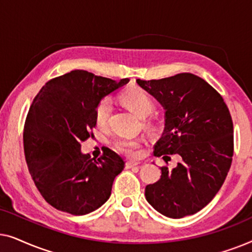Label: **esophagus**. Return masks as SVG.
<instances>
[{
    "label": "esophagus",
    "instance_id": "1",
    "mask_svg": "<svg viewBox=\"0 0 252 252\" xmlns=\"http://www.w3.org/2000/svg\"><path fill=\"white\" fill-rule=\"evenodd\" d=\"M137 165H139V163H136V161H126L125 166L126 168H132L134 166H137Z\"/></svg>",
    "mask_w": 252,
    "mask_h": 252
}]
</instances>
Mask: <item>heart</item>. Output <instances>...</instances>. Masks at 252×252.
Here are the masks:
<instances>
[{"label":"heart","instance_id":"1","mask_svg":"<svg viewBox=\"0 0 252 252\" xmlns=\"http://www.w3.org/2000/svg\"><path fill=\"white\" fill-rule=\"evenodd\" d=\"M120 99L128 108L130 111L135 113L136 116L144 118L154 112L156 108V103L151 96L139 87H132L126 89L122 93ZM112 112V102L110 98H102L97 103L95 108V122L99 127H105L108 125L110 116ZM151 126L153 124L148 123ZM142 142L139 139H128V137H122L115 142V148L117 151L122 153L128 157H137L140 155V149Z\"/></svg>","mask_w":252,"mask_h":252}]
</instances>
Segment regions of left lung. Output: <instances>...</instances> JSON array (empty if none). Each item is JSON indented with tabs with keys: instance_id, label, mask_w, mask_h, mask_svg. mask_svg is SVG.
Instances as JSON below:
<instances>
[{
	"instance_id": "8db88e82",
	"label": "left lung",
	"mask_w": 252,
	"mask_h": 252,
	"mask_svg": "<svg viewBox=\"0 0 252 252\" xmlns=\"http://www.w3.org/2000/svg\"><path fill=\"white\" fill-rule=\"evenodd\" d=\"M165 109V128L154 155L177 167H161L146 187V198L161 215L179 219L209 204L225 181L234 153L233 120L226 103L204 79L179 73L159 80H136Z\"/></svg>"
}]
</instances>
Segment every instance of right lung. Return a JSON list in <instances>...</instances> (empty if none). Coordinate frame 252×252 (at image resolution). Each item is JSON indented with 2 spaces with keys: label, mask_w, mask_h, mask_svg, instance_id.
Wrapping results in <instances>:
<instances>
[{
  "label": "right lung",
  "mask_w": 252,
  "mask_h": 252,
  "mask_svg": "<svg viewBox=\"0 0 252 252\" xmlns=\"http://www.w3.org/2000/svg\"><path fill=\"white\" fill-rule=\"evenodd\" d=\"M128 81L74 70L51 79L33 99L24 126V151L34 184L55 209L84 216L109 199L125 161L110 149L97 160L80 149L94 137L97 103Z\"/></svg>",
  "instance_id": "1"
}]
</instances>
